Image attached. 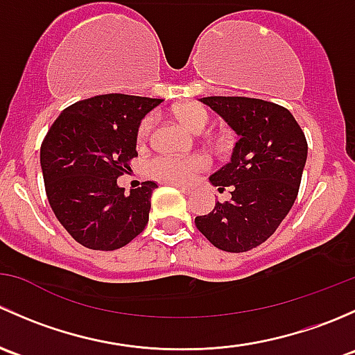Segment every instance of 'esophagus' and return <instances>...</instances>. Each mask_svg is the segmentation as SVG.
<instances>
[{
	"instance_id": "34e87169",
	"label": "esophagus",
	"mask_w": 355,
	"mask_h": 355,
	"mask_svg": "<svg viewBox=\"0 0 355 355\" xmlns=\"http://www.w3.org/2000/svg\"><path fill=\"white\" fill-rule=\"evenodd\" d=\"M175 187L177 189H180L182 192H184V194H192V187H185V185H178V184H175Z\"/></svg>"
}]
</instances>
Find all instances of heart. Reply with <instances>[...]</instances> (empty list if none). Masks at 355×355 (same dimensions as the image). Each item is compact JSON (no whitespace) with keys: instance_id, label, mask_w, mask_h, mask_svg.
<instances>
[{"instance_id":"1","label":"heart","mask_w":355,"mask_h":355,"mask_svg":"<svg viewBox=\"0 0 355 355\" xmlns=\"http://www.w3.org/2000/svg\"><path fill=\"white\" fill-rule=\"evenodd\" d=\"M175 116L178 118L182 125H185L191 130H202L206 127L209 114L200 105L196 103H189V105L180 106L175 110ZM153 125H155V118L151 114L142 118L139 121L137 127V142L144 144L148 139L151 137ZM209 168V159L202 155H189V156H178V155H159L153 157L148 163V170L151 177L157 178L161 182H170V184H191L200 171H206Z\"/></svg>"}]
</instances>
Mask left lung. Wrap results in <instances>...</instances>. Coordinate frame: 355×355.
<instances>
[{
	"mask_svg": "<svg viewBox=\"0 0 355 355\" xmlns=\"http://www.w3.org/2000/svg\"><path fill=\"white\" fill-rule=\"evenodd\" d=\"M200 103L216 111L241 139L230 163L209 177L232 199L216 202L196 227L214 247L245 252L275 234L299 192L307 159L302 128L287 108L242 96H209Z\"/></svg>",
	"mask_w": 355,
	"mask_h": 355,
	"instance_id": "obj_1",
	"label": "left lung"
}]
</instances>
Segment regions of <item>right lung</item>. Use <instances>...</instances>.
<instances>
[{
	"label": "right lung",
	"instance_id": "add662e5",
	"mask_svg": "<svg viewBox=\"0 0 355 355\" xmlns=\"http://www.w3.org/2000/svg\"><path fill=\"white\" fill-rule=\"evenodd\" d=\"M163 99L103 94L62 111L41 144L49 206L63 228L84 247L114 250L146 228L155 182L130 194L116 178L137 156L139 121Z\"/></svg>",
	"mask_w": 355,
	"mask_h": 355
}]
</instances>
